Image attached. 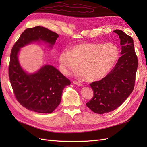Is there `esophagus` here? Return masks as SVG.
Wrapping results in <instances>:
<instances>
[{
  "label": "esophagus",
  "mask_w": 147,
  "mask_h": 147,
  "mask_svg": "<svg viewBox=\"0 0 147 147\" xmlns=\"http://www.w3.org/2000/svg\"><path fill=\"white\" fill-rule=\"evenodd\" d=\"M73 84H74V85H78V86H83L82 83H79L78 82H77V81H73Z\"/></svg>",
  "instance_id": "esophagus-1"
}]
</instances>
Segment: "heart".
<instances>
[{
    "instance_id": "1",
    "label": "heart",
    "mask_w": 147,
    "mask_h": 147,
    "mask_svg": "<svg viewBox=\"0 0 147 147\" xmlns=\"http://www.w3.org/2000/svg\"><path fill=\"white\" fill-rule=\"evenodd\" d=\"M119 57V49L112 43H83L74 45L71 51H62L59 62L62 72L69 74L78 67L82 74L90 81L105 77Z\"/></svg>"
}]
</instances>
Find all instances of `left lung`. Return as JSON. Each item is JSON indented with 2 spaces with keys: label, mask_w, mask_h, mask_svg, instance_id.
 Returning a JSON list of instances; mask_svg holds the SVG:
<instances>
[{
  "label": "left lung",
  "mask_w": 147,
  "mask_h": 147,
  "mask_svg": "<svg viewBox=\"0 0 147 147\" xmlns=\"http://www.w3.org/2000/svg\"><path fill=\"white\" fill-rule=\"evenodd\" d=\"M121 40V57L112 71L100 81L90 84L93 96L86 105L96 114L115 110L126 100L135 87L138 58L133 40L123 31L115 30Z\"/></svg>",
  "instance_id": "obj_1"
}]
</instances>
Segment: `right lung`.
I'll return each instance as SVG.
<instances>
[{
    "label": "right lung",
    "mask_w": 147,
    "mask_h": 147,
    "mask_svg": "<svg viewBox=\"0 0 147 147\" xmlns=\"http://www.w3.org/2000/svg\"><path fill=\"white\" fill-rule=\"evenodd\" d=\"M59 35L42 26L27 28L21 33L12 49L9 77L15 97L24 107L39 113H51L61 100L62 90L70 80L52 65H45L34 74H28L20 66L18 54L20 48L30 43L43 41L51 45Z\"/></svg>",
    "instance_id": "add662e5"
}]
</instances>
